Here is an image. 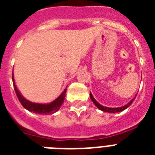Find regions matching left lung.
<instances>
[{"label": "left lung", "instance_id": "1", "mask_svg": "<svg viewBox=\"0 0 155 155\" xmlns=\"http://www.w3.org/2000/svg\"><path fill=\"white\" fill-rule=\"evenodd\" d=\"M90 98H91V100L92 101V102L95 104V105L97 106V108H99V109L104 111V112H107V113H118V112H121V111L125 110V109H126L129 106L131 105V104L133 103L134 100L135 99V98L134 99H133L132 101H131L130 102H129L127 104H125V106H122V107H120V108H108V107H104V106L103 105H101V104H100L94 99V97H93V96L92 95V93H90Z\"/></svg>", "mask_w": 155, "mask_h": 155}]
</instances>
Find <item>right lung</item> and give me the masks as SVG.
<instances>
[{"mask_svg":"<svg viewBox=\"0 0 155 155\" xmlns=\"http://www.w3.org/2000/svg\"><path fill=\"white\" fill-rule=\"evenodd\" d=\"M13 87L15 90L16 95L18 97V100L20 103L21 104V105L27 110L33 112V113H37V114H52V113H55L60 108V106L63 104L64 98H65L66 91L67 89H64L63 93L59 96L56 100H54V101L50 104H38V103H33L30 102L27 100H25L24 97L21 95L19 91L18 90L17 87H16L15 83H14V79H13Z\"/></svg>","mask_w":155,"mask_h":155,"instance_id":"right-lung-1","label":"right lung"}]
</instances>
